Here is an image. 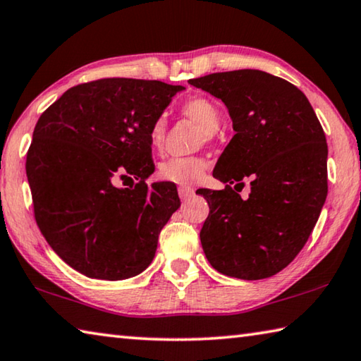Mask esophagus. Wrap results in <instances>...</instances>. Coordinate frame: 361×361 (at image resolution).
<instances>
[{
    "mask_svg": "<svg viewBox=\"0 0 361 361\" xmlns=\"http://www.w3.org/2000/svg\"><path fill=\"white\" fill-rule=\"evenodd\" d=\"M178 195H180L181 200H188L189 197H192V195H194V189L181 186V188H178Z\"/></svg>",
    "mask_w": 361,
    "mask_h": 361,
    "instance_id": "1",
    "label": "esophagus"
}]
</instances>
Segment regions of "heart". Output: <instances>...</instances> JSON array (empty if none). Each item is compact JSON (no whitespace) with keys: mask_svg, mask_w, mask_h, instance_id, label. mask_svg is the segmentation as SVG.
Returning a JSON list of instances; mask_svg holds the SVG:
<instances>
[{"mask_svg":"<svg viewBox=\"0 0 361 361\" xmlns=\"http://www.w3.org/2000/svg\"><path fill=\"white\" fill-rule=\"evenodd\" d=\"M181 112L205 129V135L212 137L221 123V114L216 104L205 96H192L181 104ZM166 118L158 116L148 130V139L153 148H161L166 139ZM205 170V161L195 156L189 158H170L159 166V176L164 181L175 183L180 186L194 185L200 180Z\"/></svg>","mask_w":361,"mask_h":361,"instance_id":"obj_1","label":"heart"}]
</instances>
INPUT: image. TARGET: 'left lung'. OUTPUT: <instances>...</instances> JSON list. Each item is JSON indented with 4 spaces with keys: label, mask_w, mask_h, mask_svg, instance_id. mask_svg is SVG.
Instances as JSON below:
<instances>
[{
    "label": "left lung",
    "mask_w": 361,
    "mask_h": 361,
    "mask_svg": "<svg viewBox=\"0 0 361 361\" xmlns=\"http://www.w3.org/2000/svg\"><path fill=\"white\" fill-rule=\"evenodd\" d=\"M189 83L226 104L235 130L213 170L226 188L200 191L209 207L203 252L226 276L270 278L303 249L325 203L324 129L303 91L268 72H214ZM243 178H252L246 201L230 186Z\"/></svg>",
    "instance_id": "1"
}]
</instances>
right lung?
<instances>
[{
    "label": "right lung",
    "instance_id": "add662e5",
    "mask_svg": "<svg viewBox=\"0 0 361 361\" xmlns=\"http://www.w3.org/2000/svg\"><path fill=\"white\" fill-rule=\"evenodd\" d=\"M181 85L99 78L69 88L39 116L26 153L35 219L50 247L88 278L118 281L152 264L180 208L153 173L148 130ZM136 180L129 188L118 178Z\"/></svg>",
    "mask_w": 361,
    "mask_h": 361
}]
</instances>
